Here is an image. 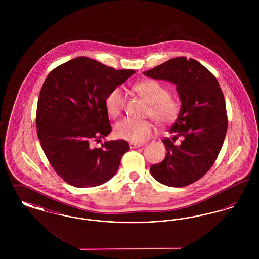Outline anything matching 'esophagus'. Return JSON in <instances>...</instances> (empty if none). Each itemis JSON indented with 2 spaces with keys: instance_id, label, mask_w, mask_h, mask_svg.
<instances>
[{
  "instance_id": "esophagus-1",
  "label": "esophagus",
  "mask_w": 259,
  "mask_h": 259,
  "mask_svg": "<svg viewBox=\"0 0 259 259\" xmlns=\"http://www.w3.org/2000/svg\"><path fill=\"white\" fill-rule=\"evenodd\" d=\"M129 146H130V148L131 149H134V148H140V147H142L143 145L142 144H134V143H130L129 144Z\"/></svg>"
}]
</instances>
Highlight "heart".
I'll return each mask as SVG.
<instances>
[{
  "instance_id": "b5f03b06",
  "label": "heart",
  "mask_w": 259,
  "mask_h": 259,
  "mask_svg": "<svg viewBox=\"0 0 259 259\" xmlns=\"http://www.w3.org/2000/svg\"><path fill=\"white\" fill-rule=\"evenodd\" d=\"M136 93L149 104L148 114L159 124L168 125L177 120L180 113L179 103L170 96L168 88L152 79L143 80L133 87ZM125 96L120 87H115L105 99V107L111 117H117L123 110ZM153 126L148 120L124 118L114 127L117 138L134 144L147 141L152 134Z\"/></svg>"
}]
</instances>
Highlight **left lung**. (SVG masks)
<instances>
[{
	"label": "left lung",
	"mask_w": 259,
	"mask_h": 259,
	"mask_svg": "<svg viewBox=\"0 0 259 259\" xmlns=\"http://www.w3.org/2000/svg\"><path fill=\"white\" fill-rule=\"evenodd\" d=\"M143 74L176 85L181 110L170 133L162 142L167 150L164 160L150 167L161 184L183 187L201 179L213 165L227 131L224 96L214 75L201 63L176 57ZM183 138L181 144L174 142Z\"/></svg>",
	"instance_id": "left-lung-1"
}]
</instances>
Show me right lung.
<instances>
[{"label":"right lung","instance_id":"obj_1","mask_svg":"<svg viewBox=\"0 0 259 259\" xmlns=\"http://www.w3.org/2000/svg\"><path fill=\"white\" fill-rule=\"evenodd\" d=\"M135 73L80 56L56 67L46 78L37 101V137L52 168L69 185L97 186L117 172L129 144H91L111 131L107 95Z\"/></svg>","mask_w":259,"mask_h":259}]
</instances>
